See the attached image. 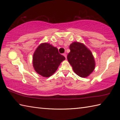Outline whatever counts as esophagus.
Wrapping results in <instances>:
<instances>
[{"label": "esophagus", "instance_id": "obj_1", "mask_svg": "<svg viewBox=\"0 0 120 120\" xmlns=\"http://www.w3.org/2000/svg\"><path fill=\"white\" fill-rule=\"evenodd\" d=\"M63 55L64 56L65 58L66 59H67V54H66V53H63Z\"/></svg>", "mask_w": 120, "mask_h": 120}]
</instances>
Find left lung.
<instances>
[{"instance_id":"8db88e82","label":"left lung","mask_w":120,"mask_h":120,"mask_svg":"<svg viewBox=\"0 0 120 120\" xmlns=\"http://www.w3.org/2000/svg\"><path fill=\"white\" fill-rule=\"evenodd\" d=\"M68 60L76 74L86 78L95 69V61L91 50L82 43L74 42L70 45Z\"/></svg>"}]
</instances>
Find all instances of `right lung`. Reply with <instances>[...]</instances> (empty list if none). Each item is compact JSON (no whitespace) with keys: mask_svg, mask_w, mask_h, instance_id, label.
<instances>
[{"mask_svg":"<svg viewBox=\"0 0 120 120\" xmlns=\"http://www.w3.org/2000/svg\"><path fill=\"white\" fill-rule=\"evenodd\" d=\"M65 59L58 52L57 48L47 43L40 44L32 57L33 67L35 72L44 77H49L57 70L59 66Z\"/></svg>","mask_w":120,"mask_h":120,"instance_id":"right-lung-1","label":"right lung"}]
</instances>
